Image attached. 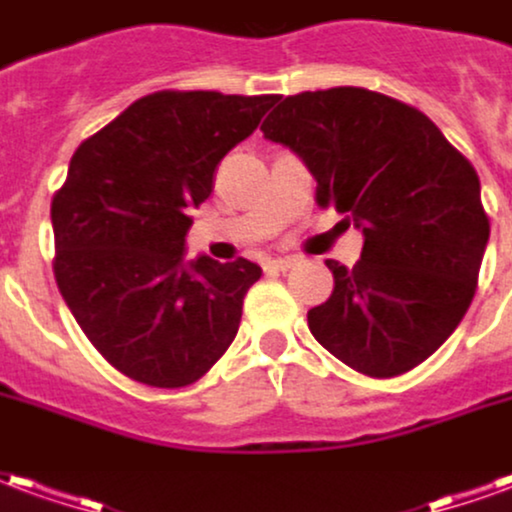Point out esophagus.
I'll use <instances>...</instances> for the list:
<instances>
[{
    "mask_svg": "<svg viewBox=\"0 0 512 512\" xmlns=\"http://www.w3.org/2000/svg\"><path fill=\"white\" fill-rule=\"evenodd\" d=\"M296 266L293 257H274V260H266L268 271H288V268Z\"/></svg>",
    "mask_w": 512,
    "mask_h": 512,
    "instance_id": "34e87169",
    "label": "esophagus"
}]
</instances>
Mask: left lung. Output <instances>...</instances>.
<instances>
[{
	"label": "left lung",
	"instance_id": "1",
	"mask_svg": "<svg viewBox=\"0 0 512 512\" xmlns=\"http://www.w3.org/2000/svg\"><path fill=\"white\" fill-rule=\"evenodd\" d=\"M263 135L305 160L318 205L363 230L355 268L307 313L327 352L368 377L405 374L457 330L491 224L480 177L421 110L366 88L274 99Z\"/></svg>",
	"mask_w": 512,
	"mask_h": 512
}]
</instances>
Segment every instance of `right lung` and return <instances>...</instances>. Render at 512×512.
I'll list each match as a JSON object with an SVG mask.
<instances>
[{"label": "right lung", "mask_w": 512, "mask_h": 512, "mask_svg": "<svg viewBox=\"0 0 512 512\" xmlns=\"http://www.w3.org/2000/svg\"><path fill=\"white\" fill-rule=\"evenodd\" d=\"M274 96L157 91L82 141L52 199L55 280L113 368L152 388L191 385L238 332L260 266L185 260L188 210Z\"/></svg>", "instance_id": "right-lung-1"}]
</instances>
